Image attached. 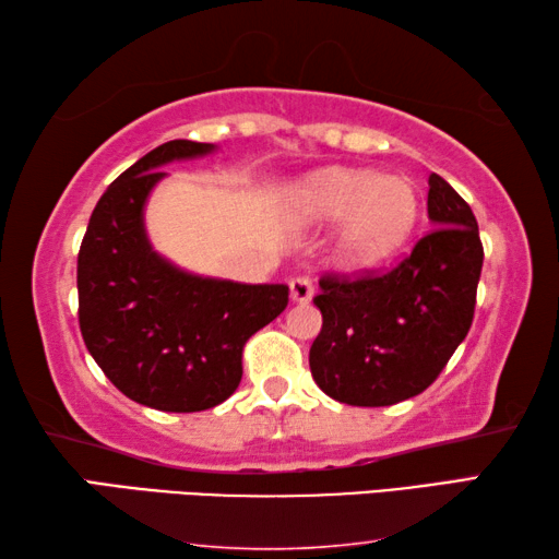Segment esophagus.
I'll return each mask as SVG.
<instances>
[{
    "instance_id": "esophagus-1",
    "label": "esophagus",
    "mask_w": 559,
    "mask_h": 559,
    "mask_svg": "<svg viewBox=\"0 0 559 559\" xmlns=\"http://www.w3.org/2000/svg\"><path fill=\"white\" fill-rule=\"evenodd\" d=\"M316 293V283L310 276H296L290 278V298L296 302H308Z\"/></svg>"
}]
</instances>
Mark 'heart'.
Here are the masks:
<instances>
[{"label":"heart","mask_w":559,"mask_h":559,"mask_svg":"<svg viewBox=\"0 0 559 559\" xmlns=\"http://www.w3.org/2000/svg\"><path fill=\"white\" fill-rule=\"evenodd\" d=\"M298 212L310 222L347 219L337 259L349 269H370L409 241L419 219V197L400 177L328 173L298 194Z\"/></svg>","instance_id":"heart-1"}]
</instances>
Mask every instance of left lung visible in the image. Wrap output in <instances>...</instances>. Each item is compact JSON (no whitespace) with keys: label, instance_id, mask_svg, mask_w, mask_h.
Instances as JSON below:
<instances>
[{"label":"left lung","instance_id":"obj_1","mask_svg":"<svg viewBox=\"0 0 559 559\" xmlns=\"http://www.w3.org/2000/svg\"><path fill=\"white\" fill-rule=\"evenodd\" d=\"M427 206L433 229L390 271L320 276L310 372L337 402L390 406L421 394L468 335L484 269L478 222L437 173Z\"/></svg>","mask_w":559,"mask_h":559}]
</instances>
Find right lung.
I'll list each match as a JSON object with an SVG mask.
<instances>
[{"label":"right lung","instance_id":"1","mask_svg":"<svg viewBox=\"0 0 559 559\" xmlns=\"http://www.w3.org/2000/svg\"><path fill=\"white\" fill-rule=\"evenodd\" d=\"M212 145L169 140L112 182L79 251V325L108 380L159 412H204L241 382L243 345L288 306V286L189 276L150 249L143 204L169 159Z\"/></svg>","mask_w":559,"mask_h":559}]
</instances>
